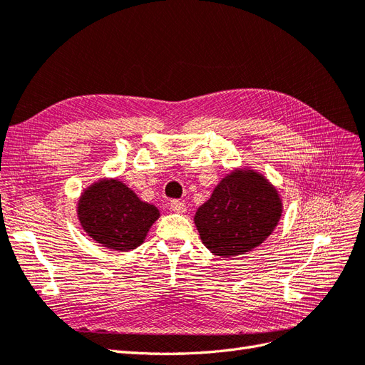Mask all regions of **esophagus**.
<instances>
[{
    "mask_svg": "<svg viewBox=\"0 0 365 365\" xmlns=\"http://www.w3.org/2000/svg\"><path fill=\"white\" fill-rule=\"evenodd\" d=\"M170 207L174 211V212H179V214H183L186 211V206L183 202L180 200H171L170 203Z\"/></svg>",
    "mask_w": 365,
    "mask_h": 365,
    "instance_id": "esophagus-1",
    "label": "esophagus"
}]
</instances>
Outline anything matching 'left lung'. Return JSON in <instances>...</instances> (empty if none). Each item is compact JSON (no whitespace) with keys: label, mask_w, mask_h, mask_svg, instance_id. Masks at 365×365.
Returning <instances> with one entry per match:
<instances>
[{"label":"left lung","mask_w":365,"mask_h":365,"mask_svg":"<svg viewBox=\"0 0 365 365\" xmlns=\"http://www.w3.org/2000/svg\"><path fill=\"white\" fill-rule=\"evenodd\" d=\"M283 211L278 191L252 170L234 171L195 212L203 245L214 255H243L272 234Z\"/></svg>","instance_id":"obj_1"}]
</instances>
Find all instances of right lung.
Returning <instances> with one entry per match:
<instances>
[{
    "label": "right lung",
    "mask_w": 365,
    "mask_h": 365,
    "mask_svg": "<svg viewBox=\"0 0 365 365\" xmlns=\"http://www.w3.org/2000/svg\"><path fill=\"white\" fill-rule=\"evenodd\" d=\"M159 215L158 207L142 202L118 179L93 183L78 203L84 231L96 243L122 252L140 246Z\"/></svg>",
    "instance_id": "obj_1"
}]
</instances>
